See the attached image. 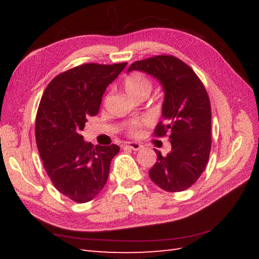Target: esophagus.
Wrapping results in <instances>:
<instances>
[{
  "label": "esophagus",
  "mask_w": 259,
  "mask_h": 259,
  "mask_svg": "<svg viewBox=\"0 0 259 259\" xmlns=\"http://www.w3.org/2000/svg\"><path fill=\"white\" fill-rule=\"evenodd\" d=\"M124 147L125 148H129V149L136 150V151L141 150L142 148H144V147H142V145L137 144V142H126V144H124Z\"/></svg>",
  "instance_id": "1"
}]
</instances>
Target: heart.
<instances>
[{"label": "heart", "instance_id": "obj_1", "mask_svg": "<svg viewBox=\"0 0 259 259\" xmlns=\"http://www.w3.org/2000/svg\"><path fill=\"white\" fill-rule=\"evenodd\" d=\"M124 88L126 92H128L131 97L137 98L142 95H149L152 89V84L151 81L148 79L145 74H142L141 72H134L129 74L124 79ZM148 123H149L148 120L135 121V122L128 125V128H126V134L130 137L139 136L141 133V129Z\"/></svg>", "mask_w": 259, "mask_h": 259}]
</instances>
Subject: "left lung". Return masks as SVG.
Here are the masks:
<instances>
[{
	"label": "left lung",
	"mask_w": 259,
	"mask_h": 259,
	"mask_svg": "<svg viewBox=\"0 0 259 259\" xmlns=\"http://www.w3.org/2000/svg\"><path fill=\"white\" fill-rule=\"evenodd\" d=\"M144 71L163 87L162 118L156 137L168 136L171 151L157 153L150 179L161 189L178 192L190 188L205 170L211 149V109L206 88L188 64L174 56H156L130 65Z\"/></svg>",
	"instance_id": "obj_1"
}]
</instances>
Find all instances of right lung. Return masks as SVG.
Instances as JSON below:
<instances>
[{
  "instance_id": "1",
  "label": "right lung",
  "mask_w": 259,
  "mask_h": 259,
  "mask_svg": "<svg viewBox=\"0 0 259 259\" xmlns=\"http://www.w3.org/2000/svg\"><path fill=\"white\" fill-rule=\"evenodd\" d=\"M126 65L84 63L58 74L43 92L35 119V140L53 186L78 203L92 200L106 185L117 145L84 142L87 118L100 109L107 87Z\"/></svg>"
}]
</instances>
